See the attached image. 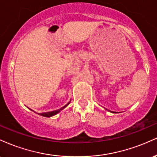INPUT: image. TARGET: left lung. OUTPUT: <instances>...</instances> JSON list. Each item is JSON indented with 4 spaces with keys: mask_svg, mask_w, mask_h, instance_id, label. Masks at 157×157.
Masks as SVG:
<instances>
[{
    "mask_svg": "<svg viewBox=\"0 0 157 157\" xmlns=\"http://www.w3.org/2000/svg\"><path fill=\"white\" fill-rule=\"evenodd\" d=\"M111 112H113V111H111Z\"/></svg>",
    "mask_w": 157,
    "mask_h": 157,
    "instance_id": "8db88e82",
    "label": "left lung"
}]
</instances>
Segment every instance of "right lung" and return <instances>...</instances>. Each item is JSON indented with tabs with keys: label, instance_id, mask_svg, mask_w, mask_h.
Returning a JSON list of instances; mask_svg holds the SVG:
<instances>
[{
	"label": "right lung",
	"instance_id": "add662e5",
	"mask_svg": "<svg viewBox=\"0 0 157 157\" xmlns=\"http://www.w3.org/2000/svg\"><path fill=\"white\" fill-rule=\"evenodd\" d=\"M70 103V102H68L67 104H66V105H64L63 107H62L61 108V109H58V110H56V111H48V112H44V113H37V112H35V113H37V114H40V115H41V116H43V117H52V116H55V115H56L57 114V113H58L59 112H60L61 111H62L63 109H64L66 107V106H67L68 104Z\"/></svg>",
	"mask_w": 157,
	"mask_h": 157
}]
</instances>
